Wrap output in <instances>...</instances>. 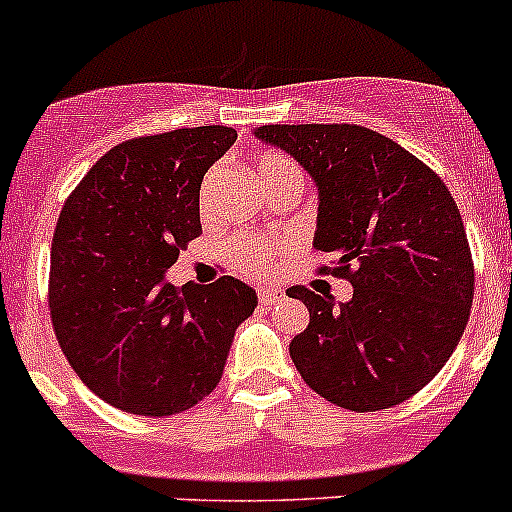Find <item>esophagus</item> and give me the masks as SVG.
I'll use <instances>...</instances> for the list:
<instances>
[{"label":"esophagus","instance_id":"34e87169","mask_svg":"<svg viewBox=\"0 0 512 512\" xmlns=\"http://www.w3.org/2000/svg\"><path fill=\"white\" fill-rule=\"evenodd\" d=\"M257 300L262 305H272V302L282 300V290H277V287H257Z\"/></svg>","mask_w":512,"mask_h":512}]
</instances>
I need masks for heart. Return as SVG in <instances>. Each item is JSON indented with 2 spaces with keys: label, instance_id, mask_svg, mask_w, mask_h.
Returning a JSON list of instances; mask_svg holds the SVG:
<instances>
[{
  "label": "heart",
  "instance_id": "obj_1",
  "mask_svg": "<svg viewBox=\"0 0 512 512\" xmlns=\"http://www.w3.org/2000/svg\"><path fill=\"white\" fill-rule=\"evenodd\" d=\"M257 177H260L262 187L280 185V182L290 180V177H300L295 162L290 157L280 155V152H265L257 157ZM285 255V242L280 240H260V237H235L230 242V257L232 265L250 277H265L272 275L280 265V257Z\"/></svg>",
  "mask_w": 512,
  "mask_h": 512
}]
</instances>
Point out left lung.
<instances>
[{"label": "left lung", "mask_w": 512, "mask_h": 512, "mask_svg": "<svg viewBox=\"0 0 512 512\" xmlns=\"http://www.w3.org/2000/svg\"><path fill=\"white\" fill-rule=\"evenodd\" d=\"M260 140L290 152L320 190L315 250L350 302L305 285L310 325L290 342L302 380L355 413L393 408L423 390L463 337L475 267L458 205L425 162L360 124H265Z\"/></svg>", "instance_id": "left-lung-1"}]
</instances>
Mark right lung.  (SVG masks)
<instances>
[{
  "mask_svg": "<svg viewBox=\"0 0 512 512\" xmlns=\"http://www.w3.org/2000/svg\"><path fill=\"white\" fill-rule=\"evenodd\" d=\"M222 124L127 140L99 157L59 212L49 312L79 380L114 408L145 418L190 410L225 370L252 287L165 282L202 235L200 185L235 145Z\"/></svg>",
  "mask_w": 512,
  "mask_h": 512,
  "instance_id": "right-lung-1",
  "label": "right lung"
}]
</instances>
